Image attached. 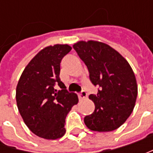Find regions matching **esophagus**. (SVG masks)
<instances>
[{"mask_svg": "<svg viewBox=\"0 0 153 153\" xmlns=\"http://www.w3.org/2000/svg\"><path fill=\"white\" fill-rule=\"evenodd\" d=\"M78 97H79L80 100H82L86 99V98L88 97V94H87V92L84 91V90H82L81 93L78 94Z\"/></svg>", "mask_w": 153, "mask_h": 153, "instance_id": "obj_1", "label": "esophagus"}]
</instances>
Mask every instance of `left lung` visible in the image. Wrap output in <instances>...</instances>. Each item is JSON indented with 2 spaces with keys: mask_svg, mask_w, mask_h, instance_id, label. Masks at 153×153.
Wrapping results in <instances>:
<instances>
[{
  "mask_svg": "<svg viewBox=\"0 0 153 153\" xmlns=\"http://www.w3.org/2000/svg\"><path fill=\"white\" fill-rule=\"evenodd\" d=\"M73 48L87 65L92 83L100 87L96 95H89L95 109L84 117L86 126L98 132L117 129L136 101L138 88L132 68L117 51L100 42L81 41Z\"/></svg>",
  "mask_w": 153,
  "mask_h": 153,
  "instance_id": "1",
  "label": "left lung"
}]
</instances>
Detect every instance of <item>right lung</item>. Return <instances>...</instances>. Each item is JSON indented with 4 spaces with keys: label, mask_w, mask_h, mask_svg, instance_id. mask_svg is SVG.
<instances>
[{
    "label": "right lung",
    "mask_w": 153,
    "mask_h": 153,
    "mask_svg": "<svg viewBox=\"0 0 153 153\" xmlns=\"http://www.w3.org/2000/svg\"><path fill=\"white\" fill-rule=\"evenodd\" d=\"M71 50L67 44L43 48L25 68L16 88L19 111L30 130L39 137L56 140L65 134V117L78 102L60 81V62ZM58 85L60 91L55 89Z\"/></svg>",
    "instance_id": "1"
}]
</instances>
